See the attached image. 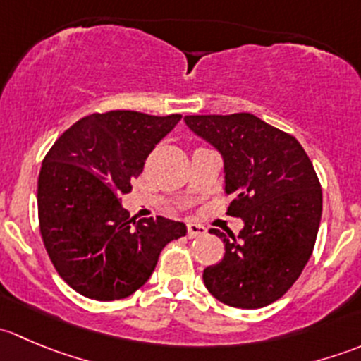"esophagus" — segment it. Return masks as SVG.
<instances>
[{"mask_svg": "<svg viewBox=\"0 0 361 361\" xmlns=\"http://www.w3.org/2000/svg\"><path fill=\"white\" fill-rule=\"evenodd\" d=\"M207 228L201 224H188L187 225V234L188 238H201V235H206Z\"/></svg>", "mask_w": 361, "mask_h": 361, "instance_id": "34e87169", "label": "esophagus"}]
</instances>
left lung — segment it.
<instances>
[{"label":"left lung","mask_w":361,"mask_h":361,"mask_svg":"<svg viewBox=\"0 0 361 361\" xmlns=\"http://www.w3.org/2000/svg\"><path fill=\"white\" fill-rule=\"evenodd\" d=\"M185 123L224 157L227 213L245 227L211 228L225 245L202 279L214 298L231 307L258 309L292 288L311 258L322 220L323 195L302 145L251 113L188 115Z\"/></svg>","instance_id":"1"}]
</instances>
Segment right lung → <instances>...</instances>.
I'll use <instances>...</instances> for the list:
<instances>
[{
  "instance_id": "1",
  "label": "right lung",
  "mask_w": 361,
  "mask_h": 361,
  "mask_svg": "<svg viewBox=\"0 0 361 361\" xmlns=\"http://www.w3.org/2000/svg\"><path fill=\"white\" fill-rule=\"evenodd\" d=\"M181 115L115 110L83 116L54 143L38 178L43 245L61 278L94 300L133 295L167 243L187 234L169 218H129L120 197Z\"/></svg>"
}]
</instances>
